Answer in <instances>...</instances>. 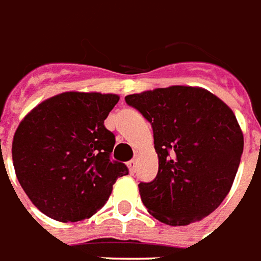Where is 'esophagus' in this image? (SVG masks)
<instances>
[{
    "instance_id": "1",
    "label": "esophagus",
    "mask_w": 261,
    "mask_h": 261,
    "mask_svg": "<svg viewBox=\"0 0 261 261\" xmlns=\"http://www.w3.org/2000/svg\"><path fill=\"white\" fill-rule=\"evenodd\" d=\"M136 166H138V162H136V160H130V162L127 163V169H129V173H130V174H134L135 171H136Z\"/></svg>"
}]
</instances>
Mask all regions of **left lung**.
I'll use <instances>...</instances> for the list:
<instances>
[{
	"label": "left lung",
	"instance_id": "obj_1",
	"mask_svg": "<svg viewBox=\"0 0 261 261\" xmlns=\"http://www.w3.org/2000/svg\"><path fill=\"white\" fill-rule=\"evenodd\" d=\"M153 127L159 171L142 202L170 226L198 222L222 204L238 173L243 132L233 111L202 87L170 86L125 97Z\"/></svg>",
	"mask_w": 261,
	"mask_h": 261
}]
</instances>
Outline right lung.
<instances>
[{
	"instance_id": "right-lung-1",
	"label": "right lung",
	"mask_w": 261,
	"mask_h": 261,
	"mask_svg": "<svg viewBox=\"0 0 261 261\" xmlns=\"http://www.w3.org/2000/svg\"><path fill=\"white\" fill-rule=\"evenodd\" d=\"M118 94L66 91L42 101L12 139L16 178L32 204L59 222L91 218L112 193L123 163L110 154L115 135L104 126Z\"/></svg>"
}]
</instances>
